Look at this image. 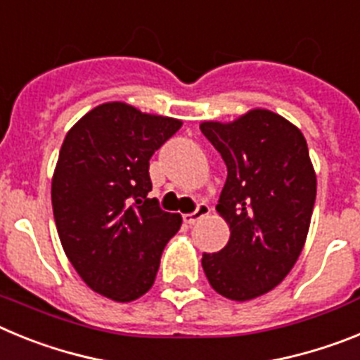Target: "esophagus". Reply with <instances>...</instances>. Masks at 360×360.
Listing matches in <instances>:
<instances>
[{
  "instance_id": "esophagus-1",
  "label": "esophagus",
  "mask_w": 360,
  "mask_h": 360,
  "mask_svg": "<svg viewBox=\"0 0 360 360\" xmlns=\"http://www.w3.org/2000/svg\"><path fill=\"white\" fill-rule=\"evenodd\" d=\"M209 212H211V207H209L207 203H200L198 207H196L195 212L184 214V221H186L187 225H193V224H196L198 219H202L203 216H207Z\"/></svg>"
}]
</instances>
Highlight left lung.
Masks as SVG:
<instances>
[{"label": "left lung", "mask_w": 360, "mask_h": 360, "mask_svg": "<svg viewBox=\"0 0 360 360\" xmlns=\"http://www.w3.org/2000/svg\"><path fill=\"white\" fill-rule=\"evenodd\" d=\"M200 129L227 165L216 211L231 238L203 254L211 287L232 301L276 288L303 250L316 203L317 178L297 126L254 108L232 122L205 120Z\"/></svg>", "instance_id": "1"}]
</instances>
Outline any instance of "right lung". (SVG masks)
Listing matches in <instances>:
<instances>
[{
    "mask_svg": "<svg viewBox=\"0 0 360 360\" xmlns=\"http://www.w3.org/2000/svg\"><path fill=\"white\" fill-rule=\"evenodd\" d=\"M180 126L113 101L88 111L63 141L52 176L57 234L82 281L104 297L144 295L182 225V216L148 198L149 158Z\"/></svg>",
    "mask_w": 360,
    "mask_h": 360,
    "instance_id": "add662e5",
    "label": "right lung"
}]
</instances>
